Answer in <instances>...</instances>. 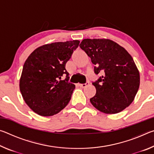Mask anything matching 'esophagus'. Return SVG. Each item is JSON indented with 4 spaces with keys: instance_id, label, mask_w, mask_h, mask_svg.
I'll use <instances>...</instances> for the list:
<instances>
[{
    "instance_id": "1",
    "label": "esophagus",
    "mask_w": 154,
    "mask_h": 154,
    "mask_svg": "<svg viewBox=\"0 0 154 154\" xmlns=\"http://www.w3.org/2000/svg\"><path fill=\"white\" fill-rule=\"evenodd\" d=\"M88 85H89V83L88 82H87L86 83H84V84H81V83H79V84H78V85L81 88H85Z\"/></svg>"
}]
</instances>
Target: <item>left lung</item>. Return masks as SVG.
<instances>
[{
    "label": "left lung",
    "instance_id": "obj_1",
    "mask_svg": "<svg viewBox=\"0 0 154 154\" xmlns=\"http://www.w3.org/2000/svg\"><path fill=\"white\" fill-rule=\"evenodd\" d=\"M91 58L94 72L103 75L93 83L94 107L106 114L118 113L134 100L140 85V74L130 54L108 38H85L79 45Z\"/></svg>",
    "mask_w": 154,
    "mask_h": 154
}]
</instances>
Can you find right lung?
Wrapping results in <instances>:
<instances>
[{
  "mask_svg": "<svg viewBox=\"0 0 154 154\" xmlns=\"http://www.w3.org/2000/svg\"><path fill=\"white\" fill-rule=\"evenodd\" d=\"M78 40L45 44L35 49L25 61L20 90L25 103L41 116H54L66 107L75 85L68 82L65 69ZM63 74L67 75L60 80Z\"/></svg>",
  "mask_w": 154,
  "mask_h": 154,
  "instance_id": "1",
  "label": "right lung"
}]
</instances>
